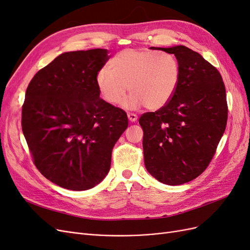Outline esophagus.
<instances>
[{
  "label": "esophagus",
  "mask_w": 250,
  "mask_h": 250,
  "mask_svg": "<svg viewBox=\"0 0 250 250\" xmlns=\"http://www.w3.org/2000/svg\"><path fill=\"white\" fill-rule=\"evenodd\" d=\"M127 117H128V120H129L130 122H135V121L138 120V116L135 115V113H128Z\"/></svg>",
  "instance_id": "1"
}]
</instances>
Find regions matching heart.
I'll return each mask as SVG.
<instances>
[{
  "label": "heart",
  "instance_id": "heart-1",
  "mask_svg": "<svg viewBox=\"0 0 250 250\" xmlns=\"http://www.w3.org/2000/svg\"><path fill=\"white\" fill-rule=\"evenodd\" d=\"M96 75V84L103 99L111 105L121 104L129 88L128 109L147 106L151 110L164 107L175 94L180 65L169 53L125 49L118 52Z\"/></svg>",
  "mask_w": 250,
  "mask_h": 250
}]
</instances>
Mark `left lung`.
Masks as SVG:
<instances>
[{
  "label": "left lung",
  "instance_id": "1",
  "mask_svg": "<svg viewBox=\"0 0 250 250\" xmlns=\"http://www.w3.org/2000/svg\"><path fill=\"white\" fill-rule=\"evenodd\" d=\"M180 65L175 94L164 107L141 116L147 171L169 186L188 183L208 168L228 122L222 77L199 53L185 46L155 48Z\"/></svg>",
  "mask_w": 250,
  "mask_h": 250
}]
</instances>
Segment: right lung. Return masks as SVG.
I'll return each instance as SVG.
<instances>
[{"label":"right lung","instance_id":"obj_1","mask_svg":"<svg viewBox=\"0 0 250 250\" xmlns=\"http://www.w3.org/2000/svg\"><path fill=\"white\" fill-rule=\"evenodd\" d=\"M105 49L65 52L37 72L26 90L21 129L36 168L59 187L84 191L110 169L126 112L100 98L96 75Z\"/></svg>","mask_w":250,"mask_h":250}]
</instances>
